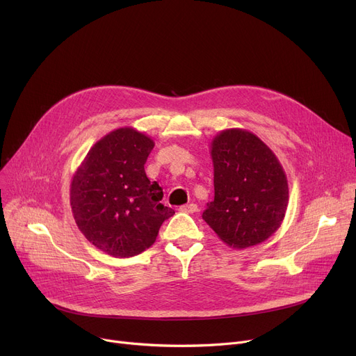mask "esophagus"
Wrapping results in <instances>:
<instances>
[{
    "mask_svg": "<svg viewBox=\"0 0 356 356\" xmlns=\"http://www.w3.org/2000/svg\"><path fill=\"white\" fill-rule=\"evenodd\" d=\"M180 212H186V213H195L197 211V204L196 203H188L183 204V207L179 208Z\"/></svg>",
    "mask_w": 356,
    "mask_h": 356,
    "instance_id": "esophagus-1",
    "label": "esophagus"
}]
</instances>
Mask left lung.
I'll return each instance as SVG.
<instances>
[{
  "mask_svg": "<svg viewBox=\"0 0 356 356\" xmlns=\"http://www.w3.org/2000/svg\"><path fill=\"white\" fill-rule=\"evenodd\" d=\"M215 197L202 218L232 248H248L282 225L289 184L275 154L250 131H222L212 141Z\"/></svg>",
  "mask_w": 356,
  "mask_h": 356,
  "instance_id": "obj_1",
  "label": "left lung"
}]
</instances>
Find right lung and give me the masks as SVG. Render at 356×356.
<instances>
[{
	"label": "right lung",
	"mask_w": 356,
	"mask_h": 356,
	"mask_svg": "<svg viewBox=\"0 0 356 356\" xmlns=\"http://www.w3.org/2000/svg\"><path fill=\"white\" fill-rule=\"evenodd\" d=\"M153 140L118 128L86 154L70 186V207L90 244L112 257H134L154 244L161 223L175 215L144 164Z\"/></svg>",
	"instance_id": "add662e5"
}]
</instances>
